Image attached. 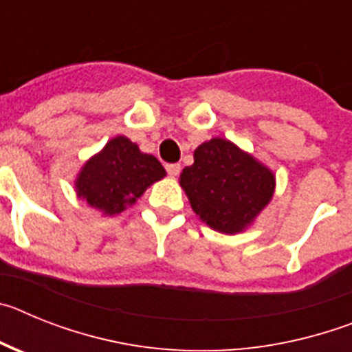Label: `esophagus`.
<instances>
[{"mask_svg":"<svg viewBox=\"0 0 352 352\" xmlns=\"http://www.w3.org/2000/svg\"><path fill=\"white\" fill-rule=\"evenodd\" d=\"M166 169L170 178H176V176L179 174V170H182V166H179V164H167Z\"/></svg>","mask_w":352,"mask_h":352,"instance_id":"esophagus-1","label":"esophagus"}]
</instances>
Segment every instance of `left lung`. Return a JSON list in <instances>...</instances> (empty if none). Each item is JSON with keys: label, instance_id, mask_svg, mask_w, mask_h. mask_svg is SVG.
<instances>
[{"label": "left lung", "instance_id": "8db88e82", "mask_svg": "<svg viewBox=\"0 0 352 352\" xmlns=\"http://www.w3.org/2000/svg\"><path fill=\"white\" fill-rule=\"evenodd\" d=\"M179 185L199 219L214 231L236 234L268 206L275 174L231 141L214 138L197 146Z\"/></svg>", "mask_w": 352, "mask_h": 352}]
</instances>
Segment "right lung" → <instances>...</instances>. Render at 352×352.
Returning <instances> with one entry per match:
<instances>
[{
  "mask_svg": "<svg viewBox=\"0 0 352 352\" xmlns=\"http://www.w3.org/2000/svg\"><path fill=\"white\" fill-rule=\"evenodd\" d=\"M166 176V169L153 155L118 135L93 155L76 179L77 197L104 214H118L135 204L149 185Z\"/></svg>",
  "mask_w": 352,
  "mask_h": 352,
  "instance_id": "add662e5",
  "label": "right lung"
}]
</instances>
